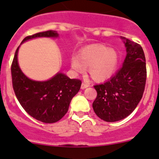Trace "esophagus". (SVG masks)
<instances>
[{"label":"esophagus","instance_id":"1","mask_svg":"<svg viewBox=\"0 0 159 159\" xmlns=\"http://www.w3.org/2000/svg\"><path fill=\"white\" fill-rule=\"evenodd\" d=\"M90 84L89 83H85V82H82V84H81V89H86V88L89 87Z\"/></svg>","mask_w":159,"mask_h":159}]
</instances>
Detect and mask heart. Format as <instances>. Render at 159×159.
<instances>
[{"instance_id": "obj_1", "label": "heart", "mask_w": 159, "mask_h": 159, "mask_svg": "<svg viewBox=\"0 0 159 159\" xmlns=\"http://www.w3.org/2000/svg\"><path fill=\"white\" fill-rule=\"evenodd\" d=\"M72 69L83 74L89 68V74L95 81H104L111 78L118 65V55L113 48L103 44H91L81 50L78 56L70 60Z\"/></svg>"}]
</instances>
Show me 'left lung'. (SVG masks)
I'll return each instance as SVG.
<instances>
[{"label":"left lung","instance_id":"8db88e82","mask_svg":"<svg viewBox=\"0 0 159 159\" xmlns=\"http://www.w3.org/2000/svg\"><path fill=\"white\" fill-rule=\"evenodd\" d=\"M124 40L127 55L122 67L103 84L94 86L97 97L92 104L98 117L108 122L124 119L142 99L146 82V63L140 44Z\"/></svg>","mask_w":159,"mask_h":159}]
</instances>
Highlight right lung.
Returning <instances> with one entry per match:
<instances>
[{"mask_svg": "<svg viewBox=\"0 0 159 159\" xmlns=\"http://www.w3.org/2000/svg\"><path fill=\"white\" fill-rule=\"evenodd\" d=\"M57 38L55 30H47L28 36L22 43L36 38ZM16 50L11 65V76L14 93L23 108L31 117L44 123H54L61 119L68 110L72 98L79 91L81 81L70 79L57 73L51 79L38 81L28 78L20 70Z\"/></svg>", "mask_w": 159, "mask_h": 159, "instance_id": "obj_1", "label": "right lung"}]
</instances>
